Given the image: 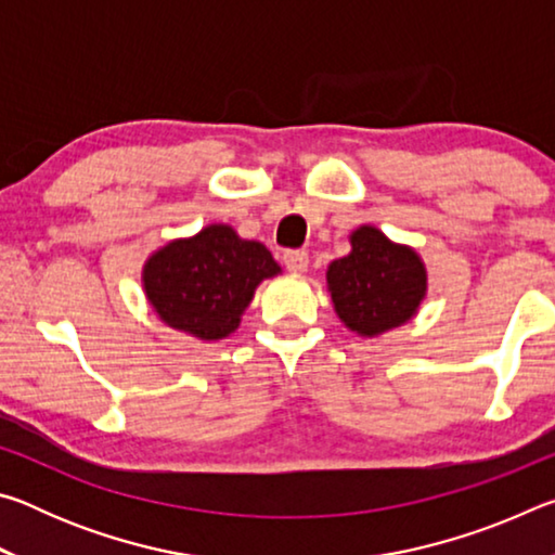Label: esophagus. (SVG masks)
I'll return each instance as SVG.
<instances>
[{"label":"esophagus","mask_w":555,"mask_h":555,"mask_svg":"<svg viewBox=\"0 0 555 555\" xmlns=\"http://www.w3.org/2000/svg\"><path fill=\"white\" fill-rule=\"evenodd\" d=\"M284 264L288 271H294V274H304L308 269V255L306 251H286Z\"/></svg>","instance_id":"esophagus-1"}]
</instances>
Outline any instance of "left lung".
<instances>
[{"label":"left lung","mask_w":555,"mask_h":555,"mask_svg":"<svg viewBox=\"0 0 555 555\" xmlns=\"http://www.w3.org/2000/svg\"><path fill=\"white\" fill-rule=\"evenodd\" d=\"M350 244V255L331 261L325 271L337 318L362 337L409 323L428 291V271L418 251L391 242L374 224H360Z\"/></svg>","instance_id":"left-lung-1"}]
</instances>
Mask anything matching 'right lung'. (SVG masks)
Returning <instances> with one entry per match:
<instances>
[{
  "label": "right lung",
  "mask_w": 555,
  "mask_h": 555,
  "mask_svg": "<svg viewBox=\"0 0 555 555\" xmlns=\"http://www.w3.org/2000/svg\"><path fill=\"white\" fill-rule=\"evenodd\" d=\"M281 267L261 242L242 240L230 224H208L171 240L144 261L142 286L158 321L198 340H222L264 279Z\"/></svg>",
  "instance_id": "obj_1"
}]
</instances>
